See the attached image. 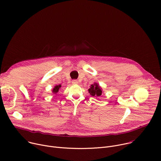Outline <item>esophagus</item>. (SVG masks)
I'll return each mask as SVG.
<instances>
[{"label": "esophagus", "instance_id": "34e87169", "mask_svg": "<svg viewBox=\"0 0 161 161\" xmlns=\"http://www.w3.org/2000/svg\"><path fill=\"white\" fill-rule=\"evenodd\" d=\"M72 83H73V85H76V84L78 83V80H74L72 81Z\"/></svg>", "mask_w": 161, "mask_h": 161}]
</instances>
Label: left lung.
<instances>
[{"instance_id": "8db88e82", "label": "left lung", "mask_w": 161, "mask_h": 161, "mask_svg": "<svg viewBox=\"0 0 161 161\" xmlns=\"http://www.w3.org/2000/svg\"><path fill=\"white\" fill-rule=\"evenodd\" d=\"M88 92L92 96L100 97L102 95V91L100 86L96 83L90 86V88L88 89Z\"/></svg>"}]
</instances>
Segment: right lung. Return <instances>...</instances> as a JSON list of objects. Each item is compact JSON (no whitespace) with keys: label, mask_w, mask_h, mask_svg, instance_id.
<instances>
[{"label":"right lung","mask_w":161,"mask_h":161,"mask_svg":"<svg viewBox=\"0 0 161 161\" xmlns=\"http://www.w3.org/2000/svg\"><path fill=\"white\" fill-rule=\"evenodd\" d=\"M61 87V85L55 86L54 88H53V90H52V93H54V94H56V93L59 92V88H60Z\"/></svg>","instance_id":"right-lung-1"}]
</instances>
